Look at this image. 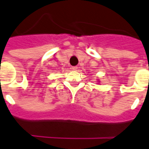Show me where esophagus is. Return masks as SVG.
<instances>
[{
	"mask_svg": "<svg viewBox=\"0 0 149 149\" xmlns=\"http://www.w3.org/2000/svg\"><path fill=\"white\" fill-rule=\"evenodd\" d=\"M71 69H72V70H77L78 67H77V66H72V67H71Z\"/></svg>",
	"mask_w": 149,
	"mask_h": 149,
	"instance_id": "1",
	"label": "esophagus"
}]
</instances>
